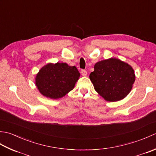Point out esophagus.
<instances>
[{
    "instance_id": "34e87169",
    "label": "esophagus",
    "mask_w": 156,
    "mask_h": 156,
    "mask_svg": "<svg viewBox=\"0 0 156 156\" xmlns=\"http://www.w3.org/2000/svg\"><path fill=\"white\" fill-rule=\"evenodd\" d=\"M81 74L83 76H86L87 75V70H85V69H82Z\"/></svg>"
}]
</instances>
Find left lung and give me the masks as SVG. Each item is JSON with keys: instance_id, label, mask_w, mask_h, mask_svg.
I'll use <instances>...</instances> for the list:
<instances>
[{"instance_id": "left-lung-1", "label": "left lung", "mask_w": 156, "mask_h": 156, "mask_svg": "<svg viewBox=\"0 0 156 156\" xmlns=\"http://www.w3.org/2000/svg\"><path fill=\"white\" fill-rule=\"evenodd\" d=\"M89 77L95 90L110 102L124 98L130 92L135 79L131 66L116 58L97 62Z\"/></svg>"}]
</instances>
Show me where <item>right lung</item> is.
Wrapping results in <instances>:
<instances>
[{
	"label": "right lung",
	"mask_w": 156,
	"mask_h": 156,
	"mask_svg": "<svg viewBox=\"0 0 156 156\" xmlns=\"http://www.w3.org/2000/svg\"><path fill=\"white\" fill-rule=\"evenodd\" d=\"M79 77L80 73L75 66L58 62L44 66L36 76L35 84L43 95L56 99L72 90Z\"/></svg>",
	"instance_id": "add662e5"
}]
</instances>
